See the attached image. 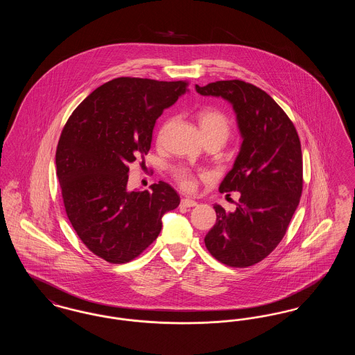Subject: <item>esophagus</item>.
<instances>
[{
	"mask_svg": "<svg viewBox=\"0 0 355 355\" xmlns=\"http://www.w3.org/2000/svg\"><path fill=\"white\" fill-rule=\"evenodd\" d=\"M181 206H184V207H194V206H197V202L194 200L184 198V200H181Z\"/></svg>",
	"mask_w": 355,
	"mask_h": 355,
	"instance_id": "obj_1",
	"label": "esophagus"
}]
</instances>
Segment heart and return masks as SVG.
<instances>
[{"label": "heart", "instance_id": "heart-1", "mask_svg": "<svg viewBox=\"0 0 355 355\" xmlns=\"http://www.w3.org/2000/svg\"><path fill=\"white\" fill-rule=\"evenodd\" d=\"M198 123L202 133L205 142H216L217 145H225V142L229 139L232 133V125L227 116L217 110V109H205L198 114ZM171 125V119H168L162 123L158 132V139H162L166 135L168 129ZM173 175L178 185L181 186L186 191H193L197 186L196 175L185 168H177L173 171Z\"/></svg>", "mask_w": 355, "mask_h": 355}]
</instances>
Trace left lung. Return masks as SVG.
Masks as SVG:
<instances>
[{
  "instance_id": "left-lung-1",
  "label": "left lung",
  "mask_w": 355,
  "mask_h": 355,
  "mask_svg": "<svg viewBox=\"0 0 355 355\" xmlns=\"http://www.w3.org/2000/svg\"><path fill=\"white\" fill-rule=\"evenodd\" d=\"M196 90L233 105L243 139L220 185L227 196L239 191V203L233 213L214 206L217 222L205 245L227 266H253L278 246L298 207L304 186L300 137L282 107L254 85L229 80L196 85Z\"/></svg>"
}]
</instances>
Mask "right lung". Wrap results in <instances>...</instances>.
Instances as JSON below:
<instances>
[{"mask_svg": "<svg viewBox=\"0 0 355 355\" xmlns=\"http://www.w3.org/2000/svg\"><path fill=\"white\" fill-rule=\"evenodd\" d=\"M186 81L119 77L97 87L69 117L55 165L69 220L85 246L110 263H126L146 250L162 229V216L180 196L159 181L128 191L129 166L148 154L162 112L187 92Z\"/></svg>", "mask_w": 355, "mask_h": 355, "instance_id": "add662e5", "label": "right lung"}]
</instances>
